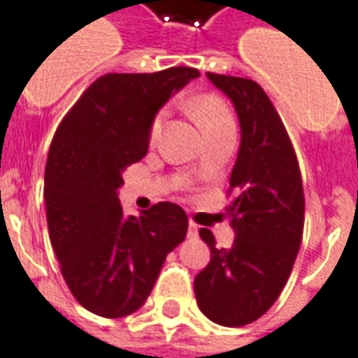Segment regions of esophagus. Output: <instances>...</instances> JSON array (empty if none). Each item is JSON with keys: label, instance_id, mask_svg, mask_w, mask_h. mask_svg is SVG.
<instances>
[{"label": "esophagus", "instance_id": "obj_1", "mask_svg": "<svg viewBox=\"0 0 358 358\" xmlns=\"http://www.w3.org/2000/svg\"><path fill=\"white\" fill-rule=\"evenodd\" d=\"M187 236L189 238H197L199 236V226L195 224V222H189V226H187Z\"/></svg>", "mask_w": 358, "mask_h": 358}]
</instances>
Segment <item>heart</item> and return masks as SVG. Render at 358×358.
<instances>
[{"label":"heart","instance_id":"b5f03b06","mask_svg":"<svg viewBox=\"0 0 358 358\" xmlns=\"http://www.w3.org/2000/svg\"><path fill=\"white\" fill-rule=\"evenodd\" d=\"M189 113H192V117H194L195 122L199 124L203 134L218 130V128H222V126L234 124L232 110L228 109V105H226L220 97H217V95L207 94L195 97L194 101L189 103ZM163 124L164 113H159V115H155V118L151 120V124H149V143H155V141L159 140L161 130H163Z\"/></svg>","mask_w":358,"mask_h":358}]
</instances>
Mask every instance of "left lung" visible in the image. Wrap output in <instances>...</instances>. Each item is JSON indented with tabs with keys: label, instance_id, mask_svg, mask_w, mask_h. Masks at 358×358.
Instances as JSON below:
<instances>
[{
	"label": "left lung",
	"instance_id": "1",
	"mask_svg": "<svg viewBox=\"0 0 358 358\" xmlns=\"http://www.w3.org/2000/svg\"><path fill=\"white\" fill-rule=\"evenodd\" d=\"M207 76L232 99L241 126L226 207L236 240L217 249L213 232L199 230L210 261L194 289L203 315L238 328L261 318L284 289L303 238L305 195L295 149L264 90L249 78Z\"/></svg>",
	"mask_w": 358,
	"mask_h": 358
}]
</instances>
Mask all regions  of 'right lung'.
Listing matches in <instances>:
<instances>
[{"mask_svg": "<svg viewBox=\"0 0 358 358\" xmlns=\"http://www.w3.org/2000/svg\"><path fill=\"white\" fill-rule=\"evenodd\" d=\"M197 76L192 66L99 76L53 136L43 182L50 240L74 299L94 315L136 313L186 238L180 205L161 201L126 217L117 189L148 153L157 110Z\"/></svg>", "mask_w": 358, "mask_h": 358, "instance_id": "1", "label": "right lung"}]
</instances>
